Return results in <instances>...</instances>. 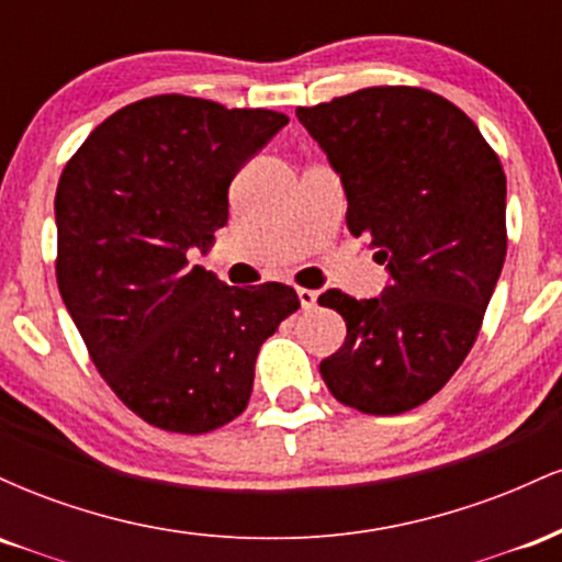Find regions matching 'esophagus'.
Here are the masks:
<instances>
[{"label":"esophagus","mask_w":562,"mask_h":562,"mask_svg":"<svg viewBox=\"0 0 562 562\" xmlns=\"http://www.w3.org/2000/svg\"><path fill=\"white\" fill-rule=\"evenodd\" d=\"M317 299H319L317 290L299 288V301H301V308H314V306H317Z\"/></svg>","instance_id":"34e87169"}]
</instances>
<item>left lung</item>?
I'll use <instances>...</instances> for the list:
<instances>
[{"instance_id": "obj_1", "label": "left lung", "mask_w": 562, "mask_h": 562, "mask_svg": "<svg viewBox=\"0 0 562 562\" xmlns=\"http://www.w3.org/2000/svg\"><path fill=\"white\" fill-rule=\"evenodd\" d=\"M344 184L351 235L385 263L378 299L319 295L346 340L319 372L340 404L402 415L454 375L507 254V179L479 126L415 87H370L299 108Z\"/></svg>"}]
</instances>
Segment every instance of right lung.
Wrapping results in <instances>:
<instances>
[{"label": "right lung", "instance_id": "1", "mask_svg": "<svg viewBox=\"0 0 562 562\" xmlns=\"http://www.w3.org/2000/svg\"><path fill=\"white\" fill-rule=\"evenodd\" d=\"M288 124L160 94L89 134L55 195L57 288L89 357L145 423L209 434L254 391L256 357L301 306L290 285L229 288L192 267L229 218V184Z\"/></svg>", "mask_w": 562, "mask_h": 562}]
</instances>
